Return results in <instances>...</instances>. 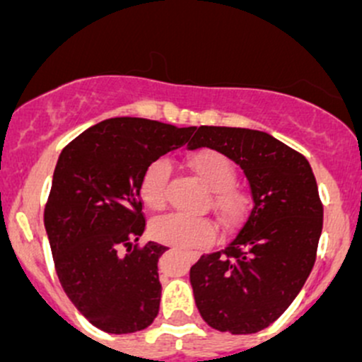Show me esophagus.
Here are the masks:
<instances>
[{"label":"esophagus","mask_w":362,"mask_h":362,"mask_svg":"<svg viewBox=\"0 0 362 362\" xmlns=\"http://www.w3.org/2000/svg\"><path fill=\"white\" fill-rule=\"evenodd\" d=\"M184 254L187 255L189 259H191V261H196V259H198V252H194V250H184Z\"/></svg>","instance_id":"1"}]
</instances>
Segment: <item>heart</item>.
<instances>
[{
    "instance_id": "obj_1",
    "label": "heart",
    "mask_w": 362,
    "mask_h": 362,
    "mask_svg": "<svg viewBox=\"0 0 362 362\" xmlns=\"http://www.w3.org/2000/svg\"><path fill=\"white\" fill-rule=\"evenodd\" d=\"M189 166L196 177L211 191V208L224 226H235L245 215L250 196L235 182V166L224 154L211 148L196 152L189 158ZM170 166L166 160H154L145 170L140 182V196L151 210L159 211L166 204V185ZM152 235L160 243L187 249H202L215 238L214 222L203 217L166 215L152 224Z\"/></svg>"
}]
</instances>
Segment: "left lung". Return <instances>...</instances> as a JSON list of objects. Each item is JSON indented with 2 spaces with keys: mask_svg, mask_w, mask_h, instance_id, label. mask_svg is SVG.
Returning a JSON list of instances; mask_svg holds the SVG:
<instances>
[{
  "mask_svg": "<svg viewBox=\"0 0 362 362\" xmlns=\"http://www.w3.org/2000/svg\"><path fill=\"white\" fill-rule=\"evenodd\" d=\"M202 147L242 168L254 206L228 247L191 268L196 306L214 329L257 333L289 308L315 264L324 217L315 177L305 156L262 131L202 126L189 148Z\"/></svg>",
  "mask_w": 362,
  "mask_h": 362,
  "instance_id": "1",
  "label": "left lung"
}]
</instances>
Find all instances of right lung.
Wrapping results in <instances>:
<instances>
[{
    "label": "right lung",
    "instance_id": "add662e5",
    "mask_svg": "<svg viewBox=\"0 0 362 362\" xmlns=\"http://www.w3.org/2000/svg\"><path fill=\"white\" fill-rule=\"evenodd\" d=\"M194 131L115 117L83 131L57 159L43 215L54 264L76 310L105 333H136L158 317V262L168 249L136 245L145 231L140 182Z\"/></svg>",
    "mask_w": 362,
    "mask_h": 362
}]
</instances>
